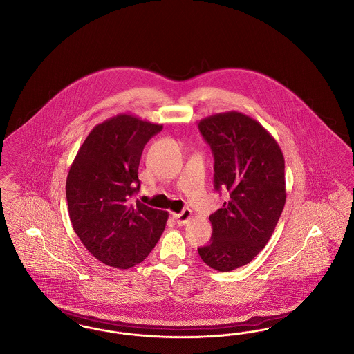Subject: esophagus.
<instances>
[{
    "instance_id": "34e87169",
    "label": "esophagus",
    "mask_w": 354,
    "mask_h": 354,
    "mask_svg": "<svg viewBox=\"0 0 354 354\" xmlns=\"http://www.w3.org/2000/svg\"><path fill=\"white\" fill-rule=\"evenodd\" d=\"M191 216H192V211L189 208H185L180 214H175L174 219H175L178 225H185V224H187V221L191 219Z\"/></svg>"
}]
</instances>
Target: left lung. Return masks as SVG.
Masks as SVG:
<instances>
[{"label":"left lung","mask_w":354,"mask_h":354,"mask_svg":"<svg viewBox=\"0 0 354 354\" xmlns=\"http://www.w3.org/2000/svg\"><path fill=\"white\" fill-rule=\"evenodd\" d=\"M215 159V188L228 194L209 216L211 243L198 248L203 261L230 272L252 261L270 241L286 204V162L276 139L239 111L199 122Z\"/></svg>","instance_id":"left-lung-1"}]
</instances>
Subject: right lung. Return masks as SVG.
I'll return each instance as SVG.
<instances>
[{"instance_id":"1","label":"right lung","mask_w":354,"mask_h":354,"mask_svg":"<svg viewBox=\"0 0 354 354\" xmlns=\"http://www.w3.org/2000/svg\"><path fill=\"white\" fill-rule=\"evenodd\" d=\"M162 124L118 114L97 124L77 152L66 179L68 216L86 250L103 264L129 270L163 234L169 212L131 196L139 189L143 149Z\"/></svg>"}]
</instances>
